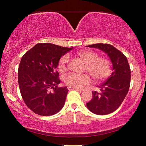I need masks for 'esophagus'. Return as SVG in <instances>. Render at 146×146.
I'll return each instance as SVG.
<instances>
[{
  "instance_id": "34e87169",
  "label": "esophagus",
  "mask_w": 146,
  "mask_h": 146,
  "mask_svg": "<svg viewBox=\"0 0 146 146\" xmlns=\"http://www.w3.org/2000/svg\"><path fill=\"white\" fill-rule=\"evenodd\" d=\"M68 90H76V91H82V90H80V89H77V88H70V87L68 88Z\"/></svg>"
}]
</instances>
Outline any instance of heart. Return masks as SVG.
Here are the masks:
<instances>
[{"instance_id":"heart-1","label":"heart","mask_w":146,"mask_h":146,"mask_svg":"<svg viewBox=\"0 0 146 146\" xmlns=\"http://www.w3.org/2000/svg\"><path fill=\"white\" fill-rule=\"evenodd\" d=\"M78 55L85 62V71L90 74L96 82H100L108 78L111 73V62L108 58L99 57V55L90 49H84L78 52ZM70 60L68 55H64L59 59L58 68L60 72H64L68 68ZM64 82L70 88H83L89 86L91 82L88 74H78L71 73L64 77Z\"/></svg>"}]
</instances>
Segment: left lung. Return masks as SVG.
<instances>
[{
    "instance_id": "left-lung-1",
    "label": "left lung",
    "mask_w": 146,
    "mask_h": 146,
    "mask_svg": "<svg viewBox=\"0 0 146 146\" xmlns=\"http://www.w3.org/2000/svg\"><path fill=\"white\" fill-rule=\"evenodd\" d=\"M87 46L98 48L107 53L113 64V72L99 86L100 92L92 91V99L86 103V106L96 115L110 114L119 108L128 93L131 82L130 66L126 56L111 44L100 43Z\"/></svg>"
}]
</instances>
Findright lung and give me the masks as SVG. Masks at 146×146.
Returning a JSON list of instances; mask_svg holds the SVG:
<instances>
[{
    "label": "right lung",
    "mask_w": 146,
    "mask_h": 146,
    "mask_svg": "<svg viewBox=\"0 0 146 146\" xmlns=\"http://www.w3.org/2000/svg\"><path fill=\"white\" fill-rule=\"evenodd\" d=\"M73 48L38 43L24 54L18 70L22 97L32 111L42 116L55 115L62 109L68 90L60 83L55 69L59 59Z\"/></svg>",
    "instance_id": "1"
}]
</instances>
